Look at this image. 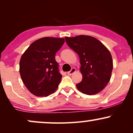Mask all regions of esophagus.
I'll return each mask as SVG.
<instances>
[{"instance_id":"obj_1","label":"esophagus","mask_w":133,"mask_h":133,"mask_svg":"<svg viewBox=\"0 0 133 133\" xmlns=\"http://www.w3.org/2000/svg\"><path fill=\"white\" fill-rule=\"evenodd\" d=\"M76 71V68H72L71 69V70L70 71H69L68 72V75H69V76H71L72 74H74V72H75Z\"/></svg>"}]
</instances>
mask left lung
<instances>
[{
    "instance_id": "obj_1",
    "label": "left lung",
    "mask_w": 133,
    "mask_h": 133,
    "mask_svg": "<svg viewBox=\"0 0 133 133\" xmlns=\"http://www.w3.org/2000/svg\"><path fill=\"white\" fill-rule=\"evenodd\" d=\"M65 39L80 59L82 79L76 84L77 89L88 95L101 92L111 77L113 62L110 52L98 39L91 36L80 35L65 37Z\"/></svg>"
}]
</instances>
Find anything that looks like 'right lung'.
I'll use <instances>...</instances> for the list:
<instances>
[{"label": "right lung", "instance_id": "obj_1", "mask_svg": "<svg viewBox=\"0 0 133 133\" xmlns=\"http://www.w3.org/2000/svg\"><path fill=\"white\" fill-rule=\"evenodd\" d=\"M64 39L45 37L34 41L24 52L19 63L21 77L32 94L46 97L57 89L62 75L55 59Z\"/></svg>", "mask_w": 133, "mask_h": 133}]
</instances>
